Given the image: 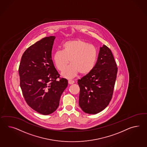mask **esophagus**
Wrapping results in <instances>:
<instances>
[{"label":"esophagus","instance_id":"1","mask_svg":"<svg viewBox=\"0 0 147 147\" xmlns=\"http://www.w3.org/2000/svg\"><path fill=\"white\" fill-rule=\"evenodd\" d=\"M68 82L69 84H72L74 83V81L73 80H68Z\"/></svg>","mask_w":147,"mask_h":147}]
</instances>
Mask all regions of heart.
I'll return each mask as SVG.
<instances>
[{"label": "heart", "instance_id": "1", "mask_svg": "<svg viewBox=\"0 0 147 147\" xmlns=\"http://www.w3.org/2000/svg\"><path fill=\"white\" fill-rule=\"evenodd\" d=\"M96 47L82 39L69 40L63 44V50H57L54 55V61L58 70L66 78H72L79 72L86 75L94 68L98 58Z\"/></svg>", "mask_w": 147, "mask_h": 147}]
</instances>
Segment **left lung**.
Listing matches in <instances>:
<instances>
[{
    "mask_svg": "<svg viewBox=\"0 0 147 147\" xmlns=\"http://www.w3.org/2000/svg\"><path fill=\"white\" fill-rule=\"evenodd\" d=\"M117 67L111 49L100 47L94 68L78 81L79 106L84 113L96 114L109 104L113 94Z\"/></svg>",
    "mask_w": 147,
    "mask_h": 147,
    "instance_id": "8db88e82",
    "label": "left lung"
}]
</instances>
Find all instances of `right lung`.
Here are the masks:
<instances>
[{
    "instance_id": "right-lung-1",
    "label": "right lung",
    "mask_w": 147,
    "mask_h": 147,
    "mask_svg": "<svg viewBox=\"0 0 147 147\" xmlns=\"http://www.w3.org/2000/svg\"><path fill=\"white\" fill-rule=\"evenodd\" d=\"M55 37L44 38L29 47L22 56L18 73L20 86L27 104L41 114L49 115L59 106L68 85L54 66L51 51Z\"/></svg>"
}]
</instances>
